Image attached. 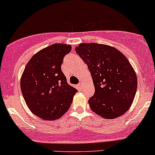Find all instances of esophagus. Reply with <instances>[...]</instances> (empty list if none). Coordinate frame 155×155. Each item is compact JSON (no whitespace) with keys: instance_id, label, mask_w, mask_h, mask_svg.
<instances>
[{"instance_id":"1","label":"esophagus","mask_w":155,"mask_h":155,"mask_svg":"<svg viewBox=\"0 0 155 155\" xmlns=\"http://www.w3.org/2000/svg\"><path fill=\"white\" fill-rule=\"evenodd\" d=\"M78 86H79V88H82V86H83V83H82V82H79V85H78Z\"/></svg>"}]
</instances>
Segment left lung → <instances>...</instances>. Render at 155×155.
I'll return each instance as SVG.
<instances>
[{"label": "left lung", "mask_w": 155, "mask_h": 155, "mask_svg": "<svg viewBox=\"0 0 155 155\" xmlns=\"http://www.w3.org/2000/svg\"><path fill=\"white\" fill-rule=\"evenodd\" d=\"M75 50L92 77L94 94L88 104L93 112L106 119L125 114L137 90L136 72L127 58L115 48L97 43H82Z\"/></svg>", "instance_id": "8db88e82"}]
</instances>
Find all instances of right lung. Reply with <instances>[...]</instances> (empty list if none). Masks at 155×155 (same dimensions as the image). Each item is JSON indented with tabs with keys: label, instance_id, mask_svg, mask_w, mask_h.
Instances as JSON below:
<instances>
[{
	"label": "right lung",
	"instance_id": "right-lung-1",
	"mask_svg": "<svg viewBox=\"0 0 155 155\" xmlns=\"http://www.w3.org/2000/svg\"><path fill=\"white\" fill-rule=\"evenodd\" d=\"M70 45L53 44L36 53L26 64L20 80L22 96L30 110L43 120H54L69 110L77 90L61 70Z\"/></svg>",
	"mask_w": 155,
	"mask_h": 155
}]
</instances>
